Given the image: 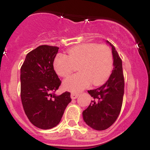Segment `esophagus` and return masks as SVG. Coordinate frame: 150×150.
Listing matches in <instances>:
<instances>
[{"label": "esophagus", "mask_w": 150, "mask_h": 150, "mask_svg": "<svg viewBox=\"0 0 150 150\" xmlns=\"http://www.w3.org/2000/svg\"><path fill=\"white\" fill-rule=\"evenodd\" d=\"M79 94H77V93H71L70 94V97H71L72 99H75L78 97Z\"/></svg>", "instance_id": "34e87169"}]
</instances>
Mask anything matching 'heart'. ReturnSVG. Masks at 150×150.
<instances>
[{
	"label": "heart",
	"mask_w": 150,
	"mask_h": 150,
	"mask_svg": "<svg viewBox=\"0 0 150 150\" xmlns=\"http://www.w3.org/2000/svg\"><path fill=\"white\" fill-rule=\"evenodd\" d=\"M78 65L80 73L70 75L63 81V87L72 92H78L90 85H99L109 77L113 68V55L106 45L94 43L82 44L68 51V56L58 53L53 66L58 75L66 77Z\"/></svg>",
	"instance_id": "heart-1"
}]
</instances>
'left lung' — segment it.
<instances>
[{"label":"left lung","mask_w":150,"mask_h":150,"mask_svg":"<svg viewBox=\"0 0 150 150\" xmlns=\"http://www.w3.org/2000/svg\"><path fill=\"white\" fill-rule=\"evenodd\" d=\"M106 43L112 49V73L104 85L99 88L88 90L94 99L82 112L86 124L97 130H106L116 121L121 110L124 94L122 61L113 44L108 41Z\"/></svg>","instance_id":"left-lung-1"}]
</instances>
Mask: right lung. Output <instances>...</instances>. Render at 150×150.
I'll return each instance as SVG.
<instances>
[{"mask_svg": "<svg viewBox=\"0 0 150 150\" xmlns=\"http://www.w3.org/2000/svg\"><path fill=\"white\" fill-rule=\"evenodd\" d=\"M57 46L42 45L26 56L20 69V96L24 111L34 126L47 130L61 121L65 108L71 101L70 93L54 92L61 81L53 69Z\"/></svg>", "mask_w": 150, "mask_h": 150, "instance_id": "right-lung-1", "label": "right lung"}]
</instances>
